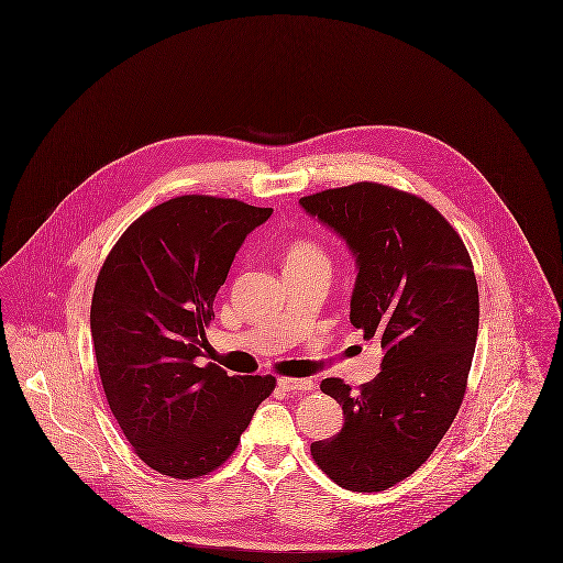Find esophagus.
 <instances>
[{
    "mask_svg": "<svg viewBox=\"0 0 563 563\" xmlns=\"http://www.w3.org/2000/svg\"><path fill=\"white\" fill-rule=\"evenodd\" d=\"M278 387L283 391H309L313 383L309 378H278Z\"/></svg>",
    "mask_w": 563,
    "mask_h": 563,
    "instance_id": "1",
    "label": "esophagus"
}]
</instances>
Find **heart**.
Instances as JSON below:
<instances>
[{
	"label": "heart",
	"mask_w": 563,
	"mask_h": 563,
	"mask_svg": "<svg viewBox=\"0 0 563 563\" xmlns=\"http://www.w3.org/2000/svg\"><path fill=\"white\" fill-rule=\"evenodd\" d=\"M285 265H329V256L320 243L298 239L287 247Z\"/></svg>",
	"instance_id": "1"
}]
</instances>
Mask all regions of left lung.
Segmentation results:
<instances>
[{
  "label": "left lung",
  "instance_id": "8db88e82",
  "mask_svg": "<svg viewBox=\"0 0 563 563\" xmlns=\"http://www.w3.org/2000/svg\"><path fill=\"white\" fill-rule=\"evenodd\" d=\"M300 207L352 254L350 322L383 347L380 372L361 391L322 380L343 429L311 454L341 487L380 492L431 456L463 400L478 333L472 261L429 202L385 185L329 189Z\"/></svg>",
  "mask_w": 563,
  "mask_h": 563
}]
</instances>
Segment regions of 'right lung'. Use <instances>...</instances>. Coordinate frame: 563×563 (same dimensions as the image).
Returning <instances> with one entry per match:
<instances>
[{"mask_svg":"<svg viewBox=\"0 0 563 563\" xmlns=\"http://www.w3.org/2000/svg\"><path fill=\"white\" fill-rule=\"evenodd\" d=\"M272 213L174 198L130 225L100 269L91 338L104 394L125 440L161 474L220 467L274 389V376H228L198 361L234 254Z\"/></svg>","mask_w":563,"mask_h":563,"instance_id":"1","label":"right lung"}]
</instances>
